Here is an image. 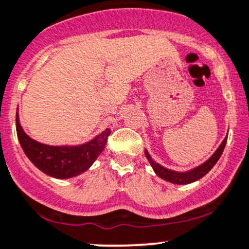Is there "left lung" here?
I'll return each instance as SVG.
<instances>
[{
	"label": "left lung",
	"mask_w": 249,
	"mask_h": 249,
	"mask_svg": "<svg viewBox=\"0 0 249 249\" xmlns=\"http://www.w3.org/2000/svg\"><path fill=\"white\" fill-rule=\"evenodd\" d=\"M227 138L228 137L224 138V141L222 142V144L218 146V149L214 151L213 155L211 156L208 161L204 162L201 166L197 167V168L192 169V171L186 172V173H178L174 171H169V169L160 166L159 163H156V162L151 159V156L149 155V153L146 150H145V156H146V159H148V161L150 162V164H151V167H153L154 171H155L156 174H158L161 179L166 180V181L173 182V184L186 185V184H191V182H193V181H197V180H199L200 178H203L204 175H206L209 172L211 171V168H213L214 164L217 163L218 159L221 158L222 153H223L224 146H226V143H227Z\"/></svg>",
	"instance_id": "1"
}]
</instances>
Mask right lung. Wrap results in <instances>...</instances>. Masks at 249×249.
<instances>
[{"label":"right lung","mask_w":249,"mask_h":249,"mask_svg":"<svg viewBox=\"0 0 249 249\" xmlns=\"http://www.w3.org/2000/svg\"><path fill=\"white\" fill-rule=\"evenodd\" d=\"M17 133L23 151L36 168L50 177L68 179L86 172L103 153L111 130L106 129L88 143L75 146L41 144L23 132L17 113Z\"/></svg>","instance_id":"add662e5"}]
</instances>
